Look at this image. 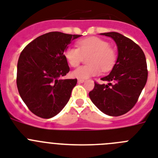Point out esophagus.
<instances>
[{
  "label": "esophagus",
  "mask_w": 158,
  "mask_h": 158,
  "mask_svg": "<svg viewBox=\"0 0 158 158\" xmlns=\"http://www.w3.org/2000/svg\"><path fill=\"white\" fill-rule=\"evenodd\" d=\"M83 82H84V79H78V83H83Z\"/></svg>",
  "instance_id": "esophagus-1"
}]
</instances>
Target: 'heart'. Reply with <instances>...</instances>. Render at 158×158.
<instances>
[{
	"mask_svg": "<svg viewBox=\"0 0 158 158\" xmlns=\"http://www.w3.org/2000/svg\"><path fill=\"white\" fill-rule=\"evenodd\" d=\"M78 48L69 46L65 50L64 58L71 67H77L83 60V56L88 55L89 65L81 66L71 72V75L77 79H86L100 74V71H110L116 62L117 54L115 49L109 46L107 41L90 37L77 42Z\"/></svg>",
	"mask_w": 158,
	"mask_h": 158,
	"instance_id": "heart-1",
	"label": "heart"
}]
</instances>
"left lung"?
<instances>
[{
	"label": "left lung",
	"mask_w": 158,
	"mask_h": 158,
	"mask_svg": "<svg viewBox=\"0 0 158 158\" xmlns=\"http://www.w3.org/2000/svg\"><path fill=\"white\" fill-rule=\"evenodd\" d=\"M100 34L115 41L118 57L109 75L101 79L108 84L95 83L89 97L102 112L119 116L133 108L146 84V59L140 46L124 35L116 32Z\"/></svg>",
	"instance_id": "1"
}]
</instances>
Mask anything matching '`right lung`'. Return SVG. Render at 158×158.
<instances>
[{"mask_svg":"<svg viewBox=\"0 0 158 158\" xmlns=\"http://www.w3.org/2000/svg\"><path fill=\"white\" fill-rule=\"evenodd\" d=\"M81 35L50 32L38 37L19 56L17 86L29 109L39 117H54L71 97L77 79H63L70 71L65 50Z\"/></svg>","mask_w":158,"mask_h":158,"instance_id":"right-lung-1","label":"right lung"}]
</instances>
